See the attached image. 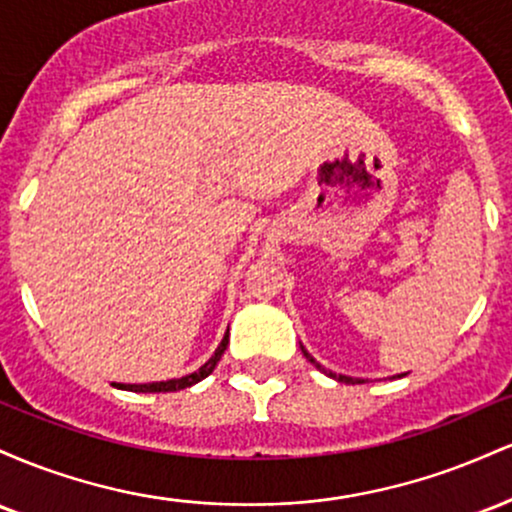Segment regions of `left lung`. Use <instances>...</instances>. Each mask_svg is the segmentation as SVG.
Returning <instances> with one entry per match:
<instances>
[{
    "label": "left lung",
    "mask_w": 512,
    "mask_h": 512,
    "mask_svg": "<svg viewBox=\"0 0 512 512\" xmlns=\"http://www.w3.org/2000/svg\"><path fill=\"white\" fill-rule=\"evenodd\" d=\"M301 351H303V354H305V358H308V361L310 363H313V366L317 368V370H322V373H325V375H330V378H334V380H337V383H344V385H361L363 383V380L361 378H349V375H337V373H332V370H325V368H322L320 366V363H317L315 361V358L313 356H310L308 354V351H305V346L301 344ZM404 375H407V373H399V375H392V378H404Z\"/></svg>",
    "instance_id": "obj_1"
}]
</instances>
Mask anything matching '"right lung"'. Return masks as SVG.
Instances as JSON below:
<instances>
[{"label":"right lung","instance_id":"right-lung-1","mask_svg":"<svg viewBox=\"0 0 512 512\" xmlns=\"http://www.w3.org/2000/svg\"><path fill=\"white\" fill-rule=\"evenodd\" d=\"M226 346H228V332L223 334L221 344L216 346L214 356H211L209 361L204 363L202 368L195 370V373H190V375H182V378H173V380H161V383H144V385H125V383H115V387H117V390H129V392H178V390H185V387H192V385H197L199 380H204V378H207V375L211 373V370L216 368V363L221 361V356H223V351H226Z\"/></svg>","mask_w":512,"mask_h":512}]
</instances>
